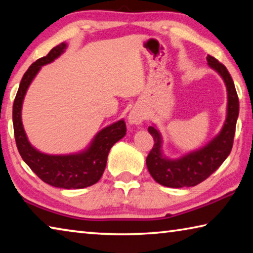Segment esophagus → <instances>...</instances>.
<instances>
[{"instance_id":"obj_1","label":"esophagus","mask_w":253,"mask_h":253,"mask_svg":"<svg viewBox=\"0 0 253 253\" xmlns=\"http://www.w3.org/2000/svg\"><path fill=\"white\" fill-rule=\"evenodd\" d=\"M143 119H145V115H143L142 112L138 108H133L129 113V116H127V122L137 126V124H140L143 121Z\"/></svg>"}]
</instances>
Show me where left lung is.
<instances>
[{
    "instance_id": "left-lung-1",
    "label": "left lung",
    "mask_w": 253,
    "mask_h": 253,
    "mask_svg": "<svg viewBox=\"0 0 253 253\" xmlns=\"http://www.w3.org/2000/svg\"><path fill=\"white\" fill-rule=\"evenodd\" d=\"M207 61L209 67L223 78L227 89V116L219 134L204 148L173 161L163 156L162 137L158 130L154 126L148 127L154 138V146L146 159L147 167L157 183L169 188H183L201 183L223 164L232 150L239 116V97L225 65L211 55Z\"/></svg>"
}]
</instances>
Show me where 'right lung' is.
Returning a JSON list of instances; mask_svg holds the SVG:
<instances>
[{
  "instance_id": "obj_1",
  "label": "right lung",
  "mask_w": 253,
  "mask_h": 253,
  "mask_svg": "<svg viewBox=\"0 0 253 253\" xmlns=\"http://www.w3.org/2000/svg\"><path fill=\"white\" fill-rule=\"evenodd\" d=\"M65 48L67 44L61 42L50 49L47 55L34 62L23 75L13 103V130L19 154L41 180L56 188L83 189L97 183L102 177L110 149L126 135V127L123 120L104 127L86 150L72 155H47L35 149L27 139L21 122L22 102L29 84L42 65L53 62Z\"/></svg>"
}]
</instances>
